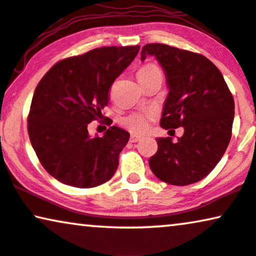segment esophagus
Instances as JSON below:
<instances>
[{
	"label": "esophagus",
	"mask_w": 256,
	"mask_h": 256,
	"mask_svg": "<svg viewBox=\"0 0 256 256\" xmlns=\"http://www.w3.org/2000/svg\"><path fill=\"white\" fill-rule=\"evenodd\" d=\"M138 140H140V137H139V136H136V134L131 136V138H130L131 143H137Z\"/></svg>",
	"instance_id": "esophagus-1"
}]
</instances>
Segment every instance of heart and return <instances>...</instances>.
<instances>
[{
  "label": "heart",
  "instance_id": "obj_1",
  "mask_svg": "<svg viewBox=\"0 0 256 256\" xmlns=\"http://www.w3.org/2000/svg\"><path fill=\"white\" fill-rule=\"evenodd\" d=\"M162 76V72L160 67L154 64H145L138 70L137 76L139 82H145V80L152 79L154 76ZM154 111H144V112H134L130 116L122 119V125L124 128L131 131L132 134H146L150 128L151 122L154 119Z\"/></svg>",
  "mask_w": 256,
  "mask_h": 256
}]
</instances>
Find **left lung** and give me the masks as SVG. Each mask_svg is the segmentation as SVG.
<instances>
[{
  "label": "left lung",
  "mask_w": 256,
  "mask_h": 256,
  "mask_svg": "<svg viewBox=\"0 0 256 256\" xmlns=\"http://www.w3.org/2000/svg\"><path fill=\"white\" fill-rule=\"evenodd\" d=\"M146 56H154L162 64L169 87L160 126L166 130L184 128L177 143L170 137L157 138L158 150L148 166L157 178L172 186L198 182L212 172L227 150L234 98L220 70L202 54L148 44L140 59Z\"/></svg>",
  "instance_id": "obj_1"
}]
</instances>
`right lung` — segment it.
Here are the masks:
<instances>
[{
	"instance_id": "add662e5",
	"label": "right lung",
	"mask_w": 256,
	"mask_h": 256,
	"mask_svg": "<svg viewBox=\"0 0 256 256\" xmlns=\"http://www.w3.org/2000/svg\"><path fill=\"white\" fill-rule=\"evenodd\" d=\"M138 52V44L94 48L56 62L38 84L28 134L42 166L59 182L85 189L114 174L130 134L111 126L102 137H90L87 126L102 117L110 87Z\"/></svg>"
}]
</instances>
